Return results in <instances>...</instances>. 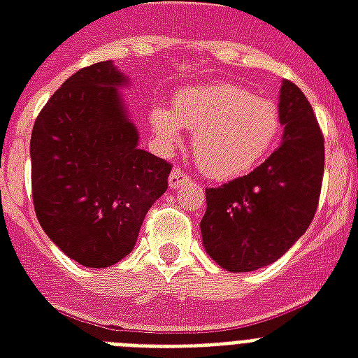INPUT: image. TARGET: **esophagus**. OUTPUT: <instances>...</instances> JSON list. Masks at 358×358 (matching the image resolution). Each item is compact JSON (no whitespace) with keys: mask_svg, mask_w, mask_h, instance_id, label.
<instances>
[{"mask_svg":"<svg viewBox=\"0 0 358 358\" xmlns=\"http://www.w3.org/2000/svg\"><path fill=\"white\" fill-rule=\"evenodd\" d=\"M189 180H191L189 174H185L180 167H174L173 173H171V176H169V185H171L173 189H176V187H180V185L187 184Z\"/></svg>","mask_w":358,"mask_h":358,"instance_id":"esophagus-1","label":"esophagus"}]
</instances>
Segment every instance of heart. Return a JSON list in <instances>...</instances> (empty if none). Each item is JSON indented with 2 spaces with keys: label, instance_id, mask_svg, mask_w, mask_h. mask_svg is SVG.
<instances>
[{
  "label": "heart",
  "instance_id": "heart-1",
  "mask_svg": "<svg viewBox=\"0 0 358 358\" xmlns=\"http://www.w3.org/2000/svg\"><path fill=\"white\" fill-rule=\"evenodd\" d=\"M148 119L167 145L180 141L184 128L193 129L196 165L213 180H234L252 171L280 129L275 103L236 83L187 87L174 96V111L156 106Z\"/></svg>",
  "mask_w": 358,
  "mask_h": 358
}]
</instances>
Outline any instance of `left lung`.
I'll return each instance as SVG.
<instances>
[{
	"mask_svg": "<svg viewBox=\"0 0 358 358\" xmlns=\"http://www.w3.org/2000/svg\"><path fill=\"white\" fill-rule=\"evenodd\" d=\"M278 119L282 143L266 162L206 189L202 243L227 271H255L278 260L305 234L317 210L325 143L310 102L292 81L280 89Z\"/></svg>",
	"mask_w": 358,
	"mask_h": 358,
	"instance_id": "8db88e82",
	"label": "left lung"
}]
</instances>
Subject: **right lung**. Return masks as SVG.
<instances>
[{
    "mask_svg": "<svg viewBox=\"0 0 358 358\" xmlns=\"http://www.w3.org/2000/svg\"><path fill=\"white\" fill-rule=\"evenodd\" d=\"M111 61L78 70L42 108L31 134V193L42 230L85 267L134 249L173 165L137 146Z\"/></svg>",
    "mask_w": 358,
    "mask_h": 358,
    "instance_id": "obj_1",
    "label": "right lung"
}]
</instances>
